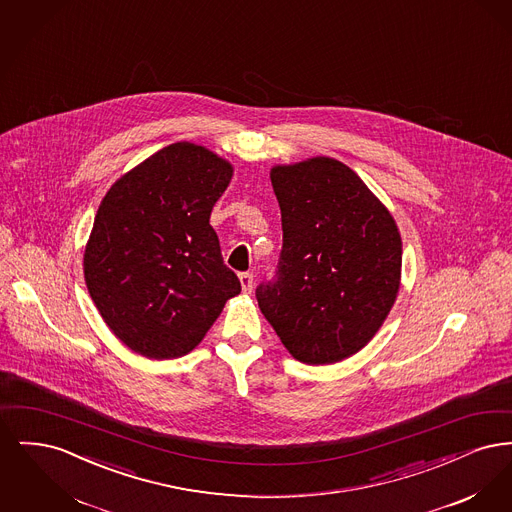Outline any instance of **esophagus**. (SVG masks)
<instances>
[{
    "mask_svg": "<svg viewBox=\"0 0 512 512\" xmlns=\"http://www.w3.org/2000/svg\"><path fill=\"white\" fill-rule=\"evenodd\" d=\"M253 280H255L253 272H242L240 274V284H242V290L245 293H251V290H253Z\"/></svg>",
    "mask_w": 512,
    "mask_h": 512,
    "instance_id": "esophagus-1",
    "label": "esophagus"
}]
</instances>
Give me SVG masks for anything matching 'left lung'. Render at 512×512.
Segmentation results:
<instances>
[{
	"label": "left lung",
	"instance_id": "1",
	"mask_svg": "<svg viewBox=\"0 0 512 512\" xmlns=\"http://www.w3.org/2000/svg\"><path fill=\"white\" fill-rule=\"evenodd\" d=\"M282 213L276 274L257 288L261 313L293 359L332 365L361 351L399 292L401 236L365 182L330 157L278 165Z\"/></svg>",
	"mask_w": 512,
	"mask_h": 512
}]
</instances>
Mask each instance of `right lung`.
<instances>
[{
  "label": "right lung",
  "mask_w": 512,
  "mask_h": 512,
  "mask_svg": "<svg viewBox=\"0 0 512 512\" xmlns=\"http://www.w3.org/2000/svg\"><path fill=\"white\" fill-rule=\"evenodd\" d=\"M232 165L190 142L159 149L105 194L84 278L111 332L147 359L190 353L242 292L209 224Z\"/></svg>",
  "instance_id": "1"
}]
</instances>
